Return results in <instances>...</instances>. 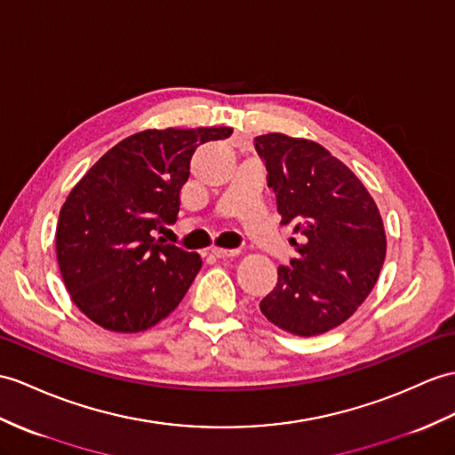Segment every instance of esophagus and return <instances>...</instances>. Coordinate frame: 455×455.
Segmentation results:
<instances>
[{
    "label": "esophagus",
    "mask_w": 455,
    "mask_h": 455,
    "mask_svg": "<svg viewBox=\"0 0 455 455\" xmlns=\"http://www.w3.org/2000/svg\"><path fill=\"white\" fill-rule=\"evenodd\" d=\"M211 253H213V256H217V258H235V256H238L240 250H238V248H235V250H227V248H211Z\"/></svg>",
    "instance_id": "1"
}]
</instances>
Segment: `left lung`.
Returning <instances> with one entry per match:
<instances>
[{"label": "left lung", "instance_id": "1", "mask_svg": "<svg viewBox=\"0 0 455 455\" xmlns=\"http://www.w3.org/2000/svg\"><path fill=\"white\" fill-rule=\"evenodd\" d=\"M275 192L281 223H294L297 258L277 269L259 302L263 315L292 335L312 337L351 318L378 281L386 232L361 180L322 145L283 133L253 140Z\"/></svg>", "mask_w": 455, "mask_h": 455}]
</instances>
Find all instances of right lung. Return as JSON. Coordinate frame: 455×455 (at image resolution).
I'll return each mask as SVG.
<instances>
[{
  "instance_id": "1",
  "label": "right lung",
  "mask_w": 455,
  "mask_h": 455,
  "mask_svg": "<svg viewBox=\"0 0 455 455\" xmlns=\"http://www.w3.org/2000/svg\"><path fill=\"white\" fill-rule=\"evenodd\" d=\"M232 128L147 130L102 155L71 189L56 228V253L71 300L104 330L135 333L184 299L199 253L153 238L174 225L180 189L199 145Z\"/></svg>"
}]
</instances>
